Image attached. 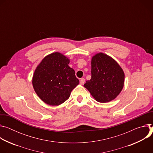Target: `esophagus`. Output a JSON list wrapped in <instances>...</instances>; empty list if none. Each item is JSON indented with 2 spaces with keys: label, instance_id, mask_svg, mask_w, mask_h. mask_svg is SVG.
<instances>
[{
  "label": "esophagus",
  "instance_id": "obj_1",
  "mask_svg": "<svg viewBox=\"0 0 153 153\" xmlns=\"http://www.w3.org/2000/svg\"><path fill=\"white\" fill-rule=\"evenodd\" d=\"M79 82L81 84H84V82H85V79L84 78H81V79L79 80Z\"/></svg>",
  "mask_w": 153,
  "mask_h": 153
}]
</instances>
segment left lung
<instances>
[{
	"instance_id": "obj_1",
	"label": "left lung",
	"mask_w": 153,
	"mask_h": 153,
	"mask_svg": "<svg viewBox=\"0 0 153 153\" xmlns=\"http://www.w3.org/2000/svg\"><path fill=\"white\" fill-rule=\"evenodd\" d=\"M91 68V79L84 86L98 102L114 100L124 86L125 74L122 67L111 56L98 53L92 58Z\"/></svg>"
}]
</instances>
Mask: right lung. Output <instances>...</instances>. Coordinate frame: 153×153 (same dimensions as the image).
<instances>
[{"mask_svg": "<svg viewBox=\"0 0 153 153\" xmlns=\"http://www.w3.org/2000/svg\"><path fill=\"white\" fill-rule=\"evenodd\" d=\"M70 59L59 52L46 56L34 72L32 84L44 103L58 106L69 98L79 84L75 71L69 66Z\"/></svg>", "mask_w": 153, "mask_h": 153, "instance_id": "obj_1", "label": "right lung"}]
</instances>
